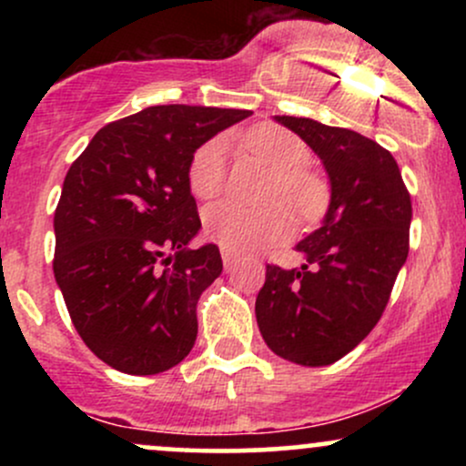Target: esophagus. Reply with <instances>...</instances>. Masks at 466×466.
Instances as JSON below:
<instances>
[{
	"label": "esophagus",
	"mask_w": 466,
	"mask_h": 466,
	"mask_svg": "<svg viewBox=\"0 0 466 466\" xmlns=\"http://www.w3.org/2000/svg\"><path fill=\"white\" fill-rule=\"evenodd\" d=\"M221 256H223V263H226V267H229V265L234 263V254H229V251L223 249Z\"/></svg>",
	"instance_id": "1"
}]
</instances>
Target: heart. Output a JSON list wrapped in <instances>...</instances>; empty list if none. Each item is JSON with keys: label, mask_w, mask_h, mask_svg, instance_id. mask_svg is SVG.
Here are the masks:
<instances>
[{"label": "heart", "mask_w": 466, "mask_h": 466, "mask_svg": "<svg viewBox=\"0 0 466 466\" xmlns=\"http://www.w3.org/2000/svg\"><path fill=\"white\" fill-rule=\"evenodd\" d=\"M240 147L269 166L276 173L267 192L269 206H285L298 221H315L329 203V186L318 173L307 168L309 147L291 131L276 125L251 127L237 137ZM226 144L218 137L203 142L188 164V186L199 199H212L226 184ZM208 238L232 254L249 251L285 238L291 229L282 208L254 210L238 199H223L203 215Z\"/></svg>", "instance_id": "b5f03b06"}]
</instances>
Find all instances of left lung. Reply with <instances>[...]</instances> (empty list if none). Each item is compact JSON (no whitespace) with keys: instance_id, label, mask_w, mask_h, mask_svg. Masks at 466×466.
Segmentation results:
<instances>
[{"instance_id":"1","label":"left lung","mask_w":466,"mask_h":466,"mask_svg":"<svg viewBox=\"0 0 466 466\" xmlns=\"http://www.w3.org/2000/svg\"><path fill=\"white\" fill-rule=\"evenodd\" d=\"M322 159L330 203L296 245L304 265H267L256 298L265 344L300 366H329L381 319L410 251L411 201L392 153L370 137L311 117L276 116Z\"/></svg>"}]
</instances>
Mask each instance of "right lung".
Instances as JSON below:
<instances>
[{
  "instance_id": "obj_1",
  "label": "right lung",
  "mask_w": 466,
  "mask_h": 466,
  "mask_svg": "<svg viewBox=\"0 0 466 466\" xmlns=\"http://www.w3.org/2000/svg\"><path fill=\"white\" fill-rule=\"evenodd\" d=\"M248 116L147 106L103 127L69 166L55 212V278L74 329L106 366L157 374L195 346L197 302L223 263L217 245L188 248L201 228L188 164Z\"/></svg>"
}]
</instances>
